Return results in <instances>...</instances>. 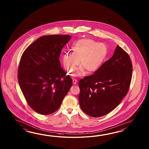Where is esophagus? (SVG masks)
<instances>
[{
	"label": "esophagus",
	"mask_w": 149,
	"mask_h": 149,
	"mask_svg": "<svg viewBox=\"0 0 149 149\" xmlns=\"http://www.w3.org/2000/svg\"><path fill=\"white\" fill-rule=\"evenodd\" d=\"M77 82H78L77 80H76V79H73V80H72V83H73V84H74V85H76V84L77 83Z\"/></svg>",
	"instance_id": "obj_1"
}]
</instances>
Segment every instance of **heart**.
I'll return each instance as SVG.
<instances>
[{"instance_id": "heart-1", "label": "heart", "mask_w": 149, "mask_h": 149, "mask_svg": "<svg viewBox=\"0 0 149 149\" xmlns=\"http://www.w3.org/2000/svg\"><path fill=\"white\" fill-rule=\"evenodd\" d=\"M73 53L68 52L62 57L64 67L68 73H72L79 64L80 68L76 74L81 76L86 70L87 73L96 72L101 68L107 55V48L104 45L89 39H83L74 45Z\"/></svg>"}]
</instances>
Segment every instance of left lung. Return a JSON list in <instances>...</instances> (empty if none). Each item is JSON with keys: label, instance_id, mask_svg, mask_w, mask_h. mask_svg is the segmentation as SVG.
Instances as JSON below:
<instances>
[{"label": "left lung", "instance_id": "1", "mask_svg": "<svg viewBox=\"0 0 149 149\" xmlns=\"http://www.w3.org/2000/svg\"><path fill=\"white\" fill-rule=\"evenodd\" d=\"M132 71L130 56L118 45L111 58L93 74L80 80L79 102L82 111L92 117L112 111L127 95Z\"/></svg>", "mask_w": 149, "mask_h": 149}]
</instances>
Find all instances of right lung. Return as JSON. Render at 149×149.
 I'll list each match as a JSON object with an SVG mask.
<instances>
[{
	"mask_svg": "<svg viewBox=\"0 0 149 149\" xmlns=\"http://www.w3.org/2000/svg\"><path fill=\"white\" fill-rule=\"evenodd\" d=\"M69 35H46L30 45L21 58L19 87L29 105L38 113L51 114L60 108L72 86L59 57Z\"/></svg>",
	"mask_w": 149,
	"mask_h": 149,
	"instance_id": "obj_1",
	"label": "right lung"
}]
</instances>
